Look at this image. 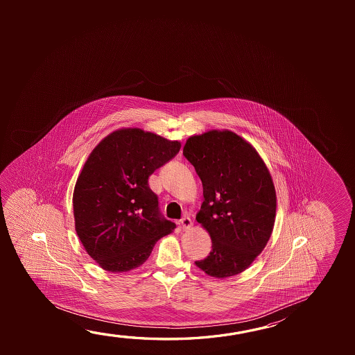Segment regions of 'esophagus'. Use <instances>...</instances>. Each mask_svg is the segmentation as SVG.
I'll return each instance as SVG.
<instances>
[{
  "mask_svg": "<svg viewBox=\"0 0 355 355\" xmlns=\"http://www.w3.org/2000/svg\"><path fill=\"white\" fill-rule=\"evenodd\" d=\"M180 225L183 230H188V229L193 225L192 219H191L189 216H184V218H182V219H180Z\"/></svg>",
  "mask_w": 355,
  "mask_h": 355,
  "instance_id": "esophagus-1",
  "label": "esophagus"
}]
</instances>
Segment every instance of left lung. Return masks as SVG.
Here are the masks:
<instances>
[{
  "instance_id": "8db88e82",
  "label": "left lung",
  "mask_w": 355,
  "mask_h": 355,
  "mask_svg": "<svg viewBox=\"0 0 355 355\" xmlns=\"http://www.w3.org/2000/svg\"><path fill=\"white\" fill-rule=\"evenodd\" d=\"M184 157L203 184L197 214L211 251L196 265L225 279L249 268L268 244L276 214L271 175L255 148L232 131H209L187 140Z\"/></svg>"
}]
</instances>
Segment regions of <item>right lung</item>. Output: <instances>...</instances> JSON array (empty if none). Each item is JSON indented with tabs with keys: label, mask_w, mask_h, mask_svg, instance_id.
I'll return each mask as SVG.
<instances>
[{
	"label": "right lung",
	"mask_w": 355,
	"mask_h": 355,
	"mask_svg": "<svg viewBox=\"0 0 355 355\" xmlns=\"http://www.w3.org/2000/svg\"><path fill=\"white\" fill-rule=\"evenodd\" d=\"M140 128H123L94 148L73 194L76 230L87 254L110 272L139 268L175 227L163 216L148 177L180 152Z\"/></svg>",
	"instance_id": "obj_1"
}]
</instances>
